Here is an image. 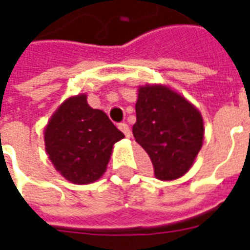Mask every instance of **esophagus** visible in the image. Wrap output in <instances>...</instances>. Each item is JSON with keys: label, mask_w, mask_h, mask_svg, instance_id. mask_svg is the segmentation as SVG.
Masks as SVG:
<instances>
[{"label": "esophagus", "mask_w": 250, "mask_h": 250, "mask_svg": "<svg viewBox=\"0 0 250 250\" xmlns=\"http://www.w3.org/2000/svg\"><path fill=\"white\" fill-rule=\"evenodd\" d=\"M118 127H119V130L122 131L123 134H125V138H130L131 131H130V127H128V125H125V123H120Z\"/></svg>", "instance_id": "1"}]
</instances>
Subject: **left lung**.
I'll return each instance as SVG.
<instances>
[{
    "label": "left lung",
    "instance_id": "8db88e82",
    "mask_svg": "<svg viewBox=\"0 0 250 250\" xmlns=\"http://www.w3.org/2000/svg\"><path fill=\"white\" fill-rule=\"evenodd\" d=\"M135 141L151 159L162 181L182 177L204 141L202 116L188 100L163 85L142 87L135 104Z\"/></svg>",
    "mask_w": 250,
    "mask_h": 250
}]
</instances>
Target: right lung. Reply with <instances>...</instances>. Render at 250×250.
<instances>
[{
    "label": "right lung",
    "mask_w": 250,
    "mask_h": 250,
    "mask_svg": "<svg viewBox=\"0 0 250 250\" xmlns=\"http://www.w3.org/2000/svg\"><path fill=\"white\" fill-rule=\"evenodd\" d=\"M125 138L108 116L91 108L85 95L69 98L45 130V150L64 178L91 184L105 171L115 142Z\"/></svg>",
    "instance_id": "right-lung-1"
}]
</instances>
